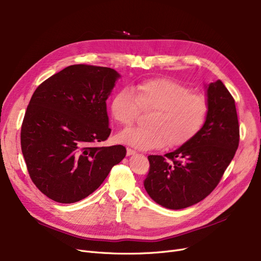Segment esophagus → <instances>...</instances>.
<instances>
[{
  "mask_svg": "<svg viewBox=\"0 0 261 261\" xmlns=\"http://www.w3.org/2000/svg\"><path fill=\"white\" fill-rule=\"evenodd\" d=\"M134 154H137V151H134L131 148H127V155H134Z\"/></svg>",
  "mask_w": 261,
  "mask_h": 261,
  "instance_id": "34e87169",
  "label": "esophagus"
}]
</instances>
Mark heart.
I'll list each match as a JSON object with an SVG mask.
<instances>
[{
	"label": "heart",
	"mask_w": 261,
	"mask_h": 261,
	"mask_svg": "<svg viewBox=\"0 0 261 261\" xmlns=\"http://www.w3.org/2000/svg\"><path fill=\"white\" fill-rule=\"evenodd\" d=\"M129 89L119 90L111 102L112 116L121 126H129L140 110L152 111L148 128H128L117 134L119 143L137 149L160 148L166 143L178 147L188 143L206 122L209 105L202 95L169 79H151Z\"/></svg>",
	"instance_id": "heart-1"
}]
</instances>
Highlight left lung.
<instances>
[{
    "label": "left lung",
    "mask_w": 261,
    "mask_h": 261,
    "mask_svg": "<svg viewBox=\"0 0 261 261\" xmlns=\"http://www.w3.org/2000/svg\"><path fill=\"white\" fill-rule=\"evenodd\" d=\"M209 105L205 124L173 152L148 155L147 193L159 205L179 210L207 197L220 182L239 146L234 100L221 80L205 84Z\"/></svg>",
    "instance_id": "obj_1"
}]
</instances>
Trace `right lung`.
<instances>
[{"mask_svg": "<svg viewBox=\"0 0 261 261\" xmlns=\"http://www.w3.org/2000/svg\"><path fill=\"white\" fill-rule=\"evenodd\" d=\"M120 74L112 68L68 66L33 94L21 128L31 179L54 201L87 197L126 155L122 145L99 147L111 133L107 100Z\"/></svg>", "mask_w": 261, "mask_h": 261, "instance_id": "1", "label": "right lung"}]
</instances>
